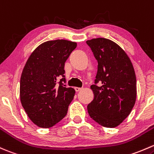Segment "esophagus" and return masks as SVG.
Listing matches in <instances>:
<instances>
[{"instance_id":"obj_1","label":"esophagus","mask_w":154,"mask_h":154,"mask_svg":"<svg viewBox=\"0 0 154 154\" xmlns=\"http://www.w3.org/2000/svg\"><path fill=\"white\" fill-rule=\"evenodd\" d=\"M74 89H75L76 91L78 92V91H80L82 90V88H79V87H75V88H74Z\"/></svg>"}]
</instances>
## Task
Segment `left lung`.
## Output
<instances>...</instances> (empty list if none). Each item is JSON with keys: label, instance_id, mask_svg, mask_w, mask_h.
Wrapping results in <instances>:
<instances>
[{"label": "left lung", "instance_id": "1", "mask_svg": "<svg viewBox=\"0 0 154 154\" xmlns=\"http://www.w3.org/2000/svg\"><path fill=\"white\" fill-rule=\"evenodd\" d=\"M86 43L98 63L94 85H91L94 97L87 106L88 114L103 127L115 128L130 114L135 104L134 66L124 50L111 40L94 38Z\"/></svg>", "mask_w": 154, "mask_h": 154}]
</instances>
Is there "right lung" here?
Wrapping results in <instances>:
<instances>
[{
	"label": "right lung",
	"mask_w": 154,
	"mask_h": 154,
	"mask_svg": "<svg viewBox=\"0 0 154 154\" xmlns=\"http://www.w3.org/2000/svg\"><path fill=\"white\" fill-rule=\"evenodd\" d=\"M76 47L77 43L66 40L45 42L32 53L24 66L20 102L29 118L38 127H52L67 114L75 91L64 85V66Z\"/></svg>",
	"instance_id": "add662e5"
}]
</instances>
